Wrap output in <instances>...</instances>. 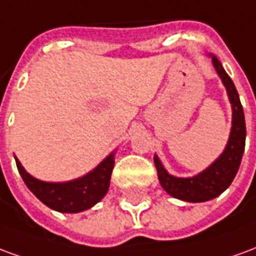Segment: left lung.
Segmentation results:
<instances>
[{
	"instance_id": "obj_1",
	"label": "left lung",
	"mask_w": 256,
	"mask_h": 256,
	"mask_svg": "<svg viewBox=\"0 0 256 256\" xmlns=\"http://www.w3.org/2000/svg\"><path fill=\"white\" fill-rule=\"evenodd\" d=\"M212 58L215 71L225 84L226 92L232 104V130L229 141L225 150L216 160L207 167L204 172L190 178H178L170 176L163 167L159 158L155 155L156 170L160 185L170 196L190 203H202L220 196V193L229 188L232 181L236 177L238 167L242 163L244 146H246V119L244 111L238 98L236 86L230 76L226 74L222 64L214 54H210Z\"/></svg>"
}]
</instances>
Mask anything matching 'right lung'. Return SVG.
<instances>
[{"mask_svg": "<svg viewBox=\"0 0 256 256\" xmlns=\"http://www.w3.org/2000/svg\"><path fill=\"white\" fill-rule=\"evenodd\" d=\"M114 154L115 152L106 156L94 170L88 172L86 176L68 182L40 181L26 172L19 159L14 158V160L27 188L45 206L58 212H80L98 203L108 192L115 164Z\"/></svg>", "mask_w": 256, "mask_h": 256, "instance_id": "1", "label": "right lung"}]
</instances>
